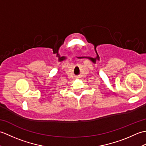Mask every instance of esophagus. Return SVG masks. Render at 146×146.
Segmentation results:
<instances>
[{"label": "esophagus", "mask_w": 146, "mask_h": 146, "mask_svg": "<svg viewBox=\"0 0 146 146\" xmlns=\"http://www.w3.org/2000/svg\"><path fill=\"white\" fill-rule=\"evenodd\" d=\"M79 78V76H77V77H76V78Z\"/></svg>", "instance_id": "34e87169"}]
</instances>
